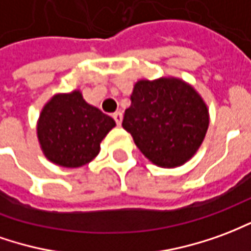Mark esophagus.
Masks as SVG:
<instances>
[{"instance_id":"obj_1","label":"esophagus","mask_w":251,"mask_h":251,"mask_svg":"<svg viewBox=\"0 0 251 251\" xmlns=\"http://www.w3.org/2000/svg\"><path fill=\"white\" fill-rule=\"evenodd\" d=\"M113 119H115V122H116L117 126H120L122 124V120H123V113L120 111H117L113 113Z\"/></svg>"}]
</instances>
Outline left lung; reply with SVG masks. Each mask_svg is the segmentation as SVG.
<instances>
[{"label": "left lung", "mask_w": 251, "mask_h": 251, "mask_svg": "<svg viewBox=\"0 0 251 251\" xmlns=\"http://www.w3.org/2000/svg\"><path fill=\"white\" fill-rule=\"evenodd\" d=\"M208 126L209 112L202 97L176 77L138 81L123 119V128L142 154L168 169L184 165L196 154Z\"/></svg>", "instance_id": "1"}]
</instances>
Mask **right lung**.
Returning <instances> with one entry per match:
<instances>
[{
    "label": "right lung",
    "mask_w": 251,
    "mask_h": 251,
    "mask_svg": "<svg viewBox=\"0 0 251 251\" xmlns=\"http://www.w3.org/2000/svg\"><path fill=\"white\" fill-rule=\"evenodd\" d=\"M116 126L111 116L83 100L81 90L52 96L36 131L46 158L63 168H81L99 155L100 143Z\"/></svg>",
    "instance_id": "right-lung-1"
}]
</instances>
